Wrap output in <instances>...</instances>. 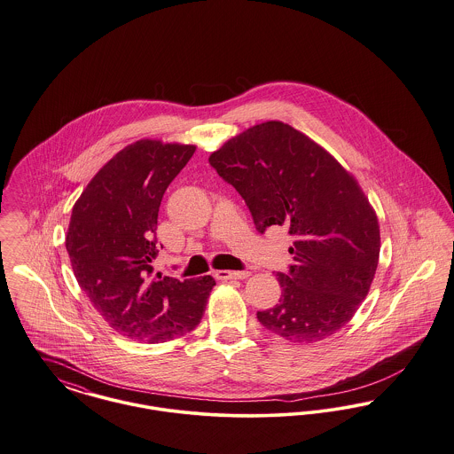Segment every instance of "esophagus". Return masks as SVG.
<instances>
[{"label":"esophagus","mask_w":454,"mask_h":454,"mask_svg":"<svg viewBox=\"0 0 454 454\" xmlns=\"http://www.w3.org/2000/svg\"><path fill=\"white\" fill-rule=\"evenodd\" d=\"M250 276V270H214L217 279H245Z\"/></svg>","instance_id":"obj_1"}]
</instances>
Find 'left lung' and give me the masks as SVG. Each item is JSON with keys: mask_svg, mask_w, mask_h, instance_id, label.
<instances>
[{"mask_svg": "<svg viewBox=\"0 0 454 454\" xmlns=\"http://www.w3.org/2000/svg\"><path fill=\"white\" fill-rule=\"evenodd\" d=\"M209 162L237 188L259 233L281 226L294 241V264L278 272L279 303L257 312L259 322L294 343L340 331L369 294L380 250L377 215L356 180L283 121L250 127Z\"/></svg>", "mask_w": 454, "mask_h": 454, "instance_id": "obj_1", "label": "left lung"}]
</instances>
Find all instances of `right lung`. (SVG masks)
<instances>
[{"mask_svg":"<svg viewBox=\"0 0 454 454\" xmlns=\"http://www.w3.org/2000/svg\"><path fill=\"white\" fill-rule=\"evenodd\" d=\"M195 145L137 140L98 171L75 202L67 233L74 274L120 334L147 343L184 336L202 319L215 281L153 276L160 200Z\"/></svg>","mask_w":454,"mask_h":454,"instance_id":"1","label":"right lung"}]
</instances>
